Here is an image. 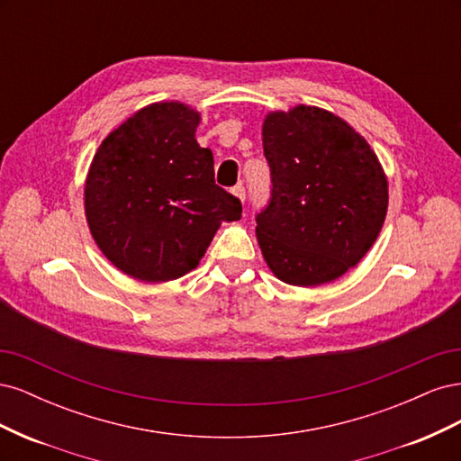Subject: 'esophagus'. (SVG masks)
<instances>
[{"label":"esophagus","mask_w":461,"mask_h":461,"mask_svg":"<svg viewBox=\"0 0 461 461\" xmlns=\"http://www.w3.org/2000/svg\"><path fill=\"white\" fill-rule=\"evenodd\" d=\"M232 194H234V196H236V198H239L240 202H244V200H246V188H244L242 185H239V186H234V188H232Z\"/></svg>","instance_id":"esophagus-1"}]
</instances>
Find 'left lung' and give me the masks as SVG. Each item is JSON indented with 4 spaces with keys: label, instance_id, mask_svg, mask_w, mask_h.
Returning a JSON list of instances; mask_svg holds the SVG:
<instances>
[{
    "label": "left lung",
    "instance_id": "8db88e82",
    "mask_svg": "<svg viewBox=\"0 0 461 461\" xmlns=\"http://www.w3.org/2000/svg\"><path fill=\"white\" fill-rule=\"evenodd\" d=\"M261 134L271 169V198L256 215L261 254L283 283H330L369 252L383 229V167L364 136L319 107L275 111Z\"/></svg>",
    "mask_w": 461,
    "mask_h": 461
}]
</instances>
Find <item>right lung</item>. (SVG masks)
Masks as SVG:
<instances>
[{
    "mask_svg": "<svg viewBox=\"0 0 461 461\" xmlns=\"http://www.w3.org/2000/svg\"><path fill=\"white\" fill-rule=\"evenodd\" d=\"M200 113L151 104L111 132L85 186L90 232L104 256L138 281L165 283L192 271L222 221L242 203L215 185L213 153L200 148Z\"/></svg>",
    "mask_w": 461,
    "mask_h": 461,
    "instance_id": "right-lung-1",
    "label": "right lung"
}]
</instances>
